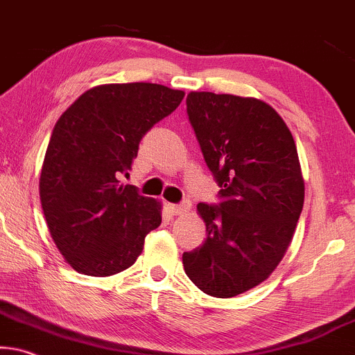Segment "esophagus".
<instances>
[{
  "instance_id": "1",
  "label": "esophagus",
  "mask_w": 355,
  "mask_h": 355,
  "mask_svg": "<svg viewBox=\"0 0 355 355\" xmlns=\"http://www.w3.org/2000/svg\"><path fill=\"white\" fill-rule=\"evenodd\" d=\"M167 208H168L170 213H172V214H175V216H177V214H183V213H187V211L190 209V205H188V203H180V205L168 203V205H167Z\"/></svg>"
}]
</instances>
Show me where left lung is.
I'll return each mask as SVG.
<instances>
[{"instance_id":"1","label":"left lung","mask_w":355,"mask_h":355,"mask_svg":"<svg viewBox=\"0 0 355 355\" xmlns=\"http://www.w3.org/2000/svg\"><path fill=\"white\" fill-rule=\"evenodd\" d=\"M187 114L221 190L200 203L206 239L183 252L201 291L231 298L262 284L288 248L303 209L297 146L284 119L255 98L191 92Z\"/></svg>"}]
</instances>
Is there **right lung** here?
Returning a JSON list of instances; mask_svg holds the SVG:
<instances>
[{"label":"right lung","mask_w":355,"mask_h":355,"mask_svg":"<svg viewBox=\"0 0 355 355\" xmlns=\"http://www.w3.org/2000/svg\"><path fill=\"white\" fill-rule=\"evenodd\" d=\"M183 96L157 83L101 85L57 121L40 173V203L53 242L77 272L125 270L160 226V205L119 178L129 175L141 139Z\"/></svg>","instance_id":"obj_1"}]
</instances>
